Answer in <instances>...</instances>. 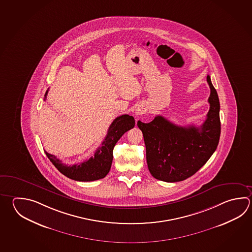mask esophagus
Listing matches in <instances>:
<instances>
[{
    "label": "esophagus",
    "mask_w": 252,
    "mask_h": 252,
    "mask_svg": "<svg viewBox=\"0 0 252 252\" xmlns=\"http://www.w3.org/2000/svg\"><path fill=\"white\" fill-rule=\"evenodd\" d=\"M136 113H137V115L142 114V111H141V110H137Z\"/></svg>",
    "instance_id": "obj_1"
}]
</instances>
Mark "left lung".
Wrapping results in <instances>:
<instances>
[{
    "mask_svg": "<svg viewBox=\"0 0 252 252\" xmlns=\"http://www.w3.org/2000/svg\"><path fill=\"white\" fill-rule=\"evenodd\" d=\"M207 81L210 108L199 127L179 126L162 116H156L150 123L137 122L145 143L148 168L158 180H186L204 166L217 150L221 133L220 103L210 76Z\"/></svg>",
    "mask_w": 252,
    "mask_h": 252,
    "instance_id": "8db88e82",
    "label": "left lung"
}]
</instances>
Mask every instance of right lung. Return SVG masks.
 I'll use <instances>...</instances> for the list:
<instances>
[{
    "label": "right lung",
    "mask_w": 252,
    "mask_h": 252,
    "mask_svg": "<svg viewBox=\"0 0 252 252\" xmlns=\"http://www.w3.org/2000/svg\"><path fill=\"white\" fill-rule=\"evenodd\" d=\"M47 94L48 90L44 95V100L46 99ZM135 122L133 116L122 115L115 119L109 127L104 141L95 151L94 157H91L86 161L67 166L63 164L56 156L45 152L46 156L59 171L72 180L79 182L99 180L104 178L110 170L113 160V149L116 143L124 133L133 128Z\"/></svg>",
    "instance_id": "obj_1"
}]
</instances>
